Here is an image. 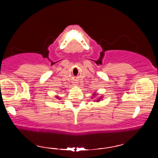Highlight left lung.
I'll return each instance as SVG.
<instances>
[{
    "label": "left lung",
    "instance_id": "1",
    "mask_svg": "<svg viewBox=\"0 0 158 158\" xmlns=\"http://www.w3.org/2000/svg\"><path fill=\"white\" fill-rule=\"evenodd\" d=\"M99 99H100V98H99ZM98 101V100H97V101Z\"/></svg>",
    "mask_w": 158,
    "mask_h": 158
}]
</instances>
